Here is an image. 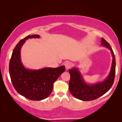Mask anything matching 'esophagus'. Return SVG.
Segmentation results:
<instances>
[{"label": "esophagus", "mask_w": 122, "mask_h": 122, "mask_svg": "<svg viewBox=\"0 0 122 122\" xmlns=\"http://www.w3.org/2000/svg\"><path fill=\"white\" fill-rule=\"evenodd\" d=\"M65 66L66 67V69L68 70L71 67V63L69 62H66L65 63Z\"/></svg>", "instance_id": "obj_1"}]
</instances>
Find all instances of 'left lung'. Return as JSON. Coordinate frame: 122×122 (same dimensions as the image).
<instances>
[{"mask_svg":"<svg viewBox=\"0 0 122 122\" xmlns=\"http://www.w3.org/2000/svg\"><path fill=\"white\" fill-rule=\"evenodd\" d=\"M101 45L111 51L112 57L110 73L104 80L94 84L88 83L77 67L69 70L71 75L69 90L72 95L78 100L84 101L96 100L108 92L112 86L116 70L115 55L110 45L103 38L101 39Z\"/></svg>","mask_w":122,"mask_h":122,"instance_id":"left-lung-1","label":"left lung"}]
</instances>
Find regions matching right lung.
Instances as JSON below:
<instances>
[{"mask_svg": "<svg viewBox=\"0 0 122 122\" xmlns=\"http://www.w3.org/2000/svg\"><path fill=\"white\" fill-rule=\"evenodd\" d=\"M33 38H40V36H28L16 45L10 61L9 73L12 83L18 93L29 100L41 101L51 94L54 83L66 68L64 66L39 69L26 68L22 63L20 51L26 40Z\"/></svg>", "mask_w": 122, "mask_h": 122, "instance_id": "right-lung-1", "label": "right lung"}]
</instances>
